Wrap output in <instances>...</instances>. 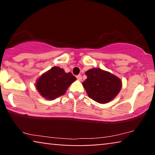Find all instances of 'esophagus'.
<instances>
[{
    "instance_id": "obj_1",
    "label": "esophagus",
    "mask_w": 155,
    "mask_h": 155,
    "mask_svg": "<svg viewBox=\"0 0 155 155\" xmlns=\"http://www.w3.org/2000/svg\"><path fill=\"white\" fill-rule=\"evenodd\" d=\"M76 78H77V79L78 80H82V75H78L76 76Z\"/></svg>"
}]
</instances>
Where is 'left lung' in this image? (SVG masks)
I'll return each instance as SVG.
<instances>
[{
    "instance_id": "obj_1",
    "label": "left lung",
    "mask_w": 155,
    "mask_h": 155,
    "mask_svg": "<svg viewBox=\"0 0 155 155\" xmlns=\"http://www.w3.org/2000/svg\"><path fill=\"white\" fill-rule=\"evenodd\" d=\"M87 78L82 82L88 96L100 104L111 101L120 92L122 82L119 78L100 68H92L85 73Z\"/></svg>"
}]
</instances>
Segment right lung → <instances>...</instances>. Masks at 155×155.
I'll list each match as a JSON object with an SVG mask.
<instances>
[{"mask_svg": "<svg viewBox=\"0 0 155 155\" xmlns=\"http://www.w3.org/2000/svg\"><path fill=\"white\" fill-rule=\"evenodd\" d=\"M75 80L76 78L71 73H66L63 68L56 66L37 80L36 87L42 97L53 100L64 94Z\"/></svg>", "mask_w": 155, "mask_h": 155, "instance_id": "add662e5", "label": "right lung"}]
</instances>
